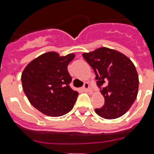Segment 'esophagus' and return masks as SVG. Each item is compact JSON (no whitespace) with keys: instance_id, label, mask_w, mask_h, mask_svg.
<instances>
[{"instance_id":"obj_1","label":"esophagus","mask_w":154,"mask_h":154,"mask_svg":"<svg viewBox=\"0 0 154 154\" xmlns=\"http://www.w3.org/2000/svg\"><path fill=\"white\" fill-rule=\"evenodd\" d=\"M90 89L89 88V85H88V83H85V85H84L83 88H82V90H83L84 92H88Z\"/></svg>"}]
</instances>
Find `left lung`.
Masks as SVG:
<instances>
[{
    "label": "left lung",
    "instance_id": "1",
    "mask_svg": "<svg viewBox=\"0 0 154 154\" xmlns=\"http://www.w3.org/2000/svg\"><path fill=\"white\" fill-rule=\"evenodd\" d=\"M82 55L93 69L97 85H104L100 90L104 104L95 109L96 113L106 119L123 116L138 92V74L133 62L119 51L107 47H100Z\"/></svg>",
    "mask_w": 154,
    "mask_h": 154
}]
</instances>
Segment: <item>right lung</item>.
<instances>
[{"instance_id": "add662e5", "label": "right lung", "mask_w": 154, "mask_h": 154, "mask_svg": "<svg viewBox=\"0 0 154 154\" xmlns=\"http://www.w3.org/2000/svg\"><path fill=\"white\" fill-rule=\"evenodd\" d=\"M75 54L60 56L50 51L35 57L23 69V92L34 107L47 116H64L73 109L78 92L70 88L68 65Z\"/></svg>"}]
</instances>
